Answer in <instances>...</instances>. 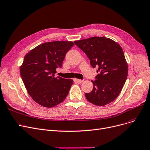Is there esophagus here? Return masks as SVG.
<instances>
[{
  "instance_id": "1",
  "label": "esophagus",
  "mask_w": 150,
  "mask_h": 150,
  "mask_svg": "<svg viewBox=\"0 0 150 150\" xmlns=\"http://www.w3.org/2000/svg\"><path fill=\"white\" fill-rule=\"evenodd\" d=\"M74 82L77 83H81L83 81V80H80V79H74Z\"/></svg>"
}]
</instances>
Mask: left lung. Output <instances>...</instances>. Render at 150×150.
I'll return each mask as SVG.
<instances>
[{"label": "left lung", "mask_w": 150, "mask_h": 150, "mask_svg": "<svg viewBox=\"0 0 150 150\" xmlns=\"http://www.w3.org/2000/svg\"><path fill=\"white\" fill-rule=\"evenodd\" d=\"M89 58L93 68H98L93 89L86 99L97 106H104L120 93L128 76V67L119 44L105 37H93L74 42Z\"/></svg>", "instance_id": "8db88e82"}]
</instances>
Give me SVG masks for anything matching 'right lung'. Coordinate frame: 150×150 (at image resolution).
<instances>
[{"label": "right lung", "mask_w": 150, "mask_h": 150, "mask_svg": "<svg viewBox=\"0 0 150 150\" xmlns=\"http://www.w3.org/2000/svg\"><path fill=\"white\" fill-rule=\"evenodd\" d=\"M74 45L71 41L46 42L25 55L20 67L21 76L30 96L41 106L55 107L68 96L73 81L56 77L54 74Z\"/></svg>", "instance_id": "obj_1"}]
</instances>
